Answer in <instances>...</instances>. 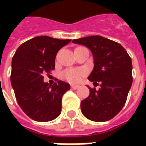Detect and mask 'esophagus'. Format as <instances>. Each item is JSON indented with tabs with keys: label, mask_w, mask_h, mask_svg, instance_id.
I'll list each match as a JSON object with an SVG mask.
<instances>
[{
	"label": "esophagus",
	"mask_w": 146,
	"mask_h": 146,
	"mask_svg": "<svg viewBox=\"0 0 146 146\" xmlns=\"http://www.w3.org/2000/svg\"><path fill=\"white\" fill-rule=\"evenodd\" d=\"M79 88V86L78 85H71V88L73 89V90H76Z\"/></svg>",
	"instance_id": "esophagus-1"
}]
</instances>
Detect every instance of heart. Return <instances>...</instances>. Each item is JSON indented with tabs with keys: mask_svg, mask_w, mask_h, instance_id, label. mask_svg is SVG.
<instances>
[{
	"mask_svg": "<svg viewBox=\"0 0 146 146\" xmlns=\"http://www.w3.org/2000/svg\"><path fill=\"white\" fill-rule=\"evenodd\" d=\"M87 75V71L84 69H67L63 72V77L72 84L80 82Z\"/></svg>",
	"mask_w": 146,
	"mask_h": 146,
	"instance_id": "b5f03b06",
	"label": "heart"
}]
</instances>
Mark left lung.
<instances>
[{"instance_id":"8db88e82","label":"left lung","mask_w":146,"mask_h":146,"mask_svg":"<svg viewBox=\"0 0 146 146\" xmlns=\"http://www.w3.org/2000/svg\"><path fill=\"white\" fill-rule=\"evenodd\" d=\"M73 43L92 51L95 67L88 80L95 87L100 83L98 90L89 87V96L81 101L83 115L95 122L113 119L125 105L131 87V58L119 43L102 36L75 39Z\"/></svg>"}]
</instances>
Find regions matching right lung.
Masks as SVG:
<instances>
[{
	"label": "right lung",
	"instance_id": "obj_1",
	"mask_svg": "<svg viewBox=\"0 0 146 146\" xmlns=\"http://www.w3.org/2000/svg\"><path fill=\"white\" fill-rule=\"evenodd\" d=\"M71 40L36 36L21 44L11 62V83L18 104L27 116L39 122L53 120L60 115L62 98L70 89L58 80L53 85L44 82L43 73L54 70L58 51Z\"/></svg>",
	"mask_w": 146,
	"mask_h": 146
}]
</instances>
